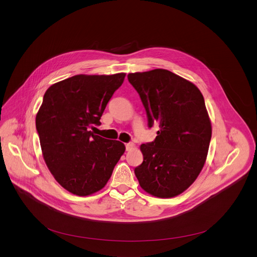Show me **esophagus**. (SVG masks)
<instances>
[{
  "label": "esophagus",
  "mask_w": 257,
  "mask_h": 257,
  "mask_svg": "<svg viewBox=\"0 0 257 257\" xmlns=\"http://www.w3.org/2000/svg\"><path fill=\"white\" fill-rule=\"evenodd\" d=\"M134 143H132V142H129V143H126V151H128V152H130V151H132L133 149H134Z\"/></svg>",
  "instance_id": "esophagus-1"
}]
</instances>
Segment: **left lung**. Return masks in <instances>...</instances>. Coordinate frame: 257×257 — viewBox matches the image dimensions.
Returning <instances> with one entry per match:
<instances>
[{
    "label": "left lung",
    "instance_id": "obj_1",
    "mask_svg": "<svg viewBox=\"0 0 257 257\" xmlns=\"http://www.w3.org/2000/svg\"><path fill=\"white\" fill-rule=\"evenodd\" d=\"M149 127L158 124L155 141L141 144L143 162L134 173L140 187L160 198L184 192L200 174L211 138V123L200 90L165 69L129 73Z\"/></svg>",
    "mask_w": 257,
    "mask_h": 257
}]
</instances>
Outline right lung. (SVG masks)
Listing matches in <instances>:
<instances>
[{
  "label": "right lung",
  "instance_id": "add662e5",
  "mask_svg": "<svg viewBox=\"0 0 257 257\" xmlns=\"http://www.w3.org/2000/svg\"><path fill=\"white\" fill-rule=\"evenodd\" d=\"M126 74H79L48 88L35 118L44 160L59 184L78 195L102 189L125 153L124 143L90 129Z\"/></svg>",
  "mask_w": 257,
  "mask_h": 257
}]
</instances>
